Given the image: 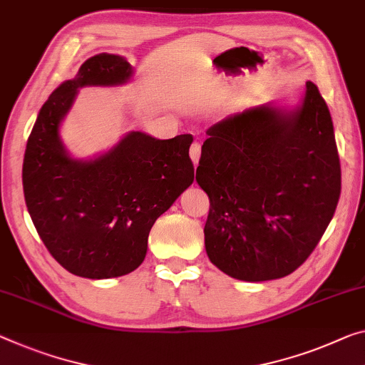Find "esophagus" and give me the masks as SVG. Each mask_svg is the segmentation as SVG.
Listing matches in <instances>:
<instances>
[{
  "label": "esophagus",
  "mask_w": 365,
  "mask_h": 365,
  "mask_svg": "<svg viewBox=\"0 0 365 365\" xmlns=\"http://www.w3.org/2000/svg\"><path fill=\"white\" fill-rule=\"evenodd\" d=\"M199 158H200V143H192V147H190V160H192L194 166L199 165Z\"/></svg>",
  "instance_id": "34e87169"
}]
</instances>
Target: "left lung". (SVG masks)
<instances>
[{"mask_svg": "<svg viewBox=\"0 0 365 365\" xmlns=\"http://www.w3.org/2000/svg\"><path fill=\"white\" fill-rule=\"evenodd\" d=\"M207 135L195 181L210 200L212 264L246 282L289 276L322 240L341 194L333 120L318 88L307 81L297 108L256 106Z\"/></svg>", "mask_w": 365, "mask_h": 365, "instance_id": "left-lung-1", "label": "left lung"}]
</instances>
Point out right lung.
Instances as JSON below:
<instances>
[{
    "instance_id": "1",
    "label": "right lung",
    "mask_w": 365,
    "mask_h": 365,
    "mask_svg": "<svg viewBox=\"0 0 365 365\" xmlns=\"http://www.w3.org/2000/svg\"><path fill=\"white\" fill-rule=\"evenodd\" d=\"M133 68L99 53L50 94L27 140L22 187L27 210L48 253L80 277L110 279L135 271L161 214L194 181L192 135L158 140L128 132L91 160L70 156L60 127L80 88L120 86Z\"/></svg>"
}]
</instances>
